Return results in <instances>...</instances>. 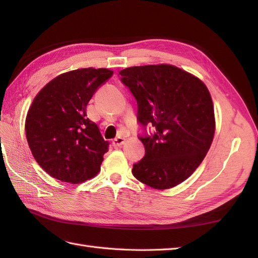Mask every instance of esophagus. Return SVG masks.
Returning a JSON list of instances; mask_svg holds the SVG:
<instances>
[{"label":"esophagus","mask_w":258,"mask_h":258,"mask_svg":"<svg viewBox=\"0 0 258 258\" xmlns=\"http://www.w3.org/2000/svg\"><path fill=\"white\" fill-rule=\"evenodd\" d=\"M125 142H126V140L124 138H122V136H118V138H116L113 141V146L114 147H119V146H122L125 143Z\"/></svg>","instance_id":"esophagus-1"}]
</instances>
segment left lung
Instances as JSON below:
<instances>
[{
	"label": "left lung",
	"instance_id": "obj_1",
	"mask_svg": "<svg viewBox=\"0 0 258 258\" xmlns=\"http://www.w3.org/2000/svg\"><path fill=\"white\" fill-rule=\"evenodd\" d=\"M138 101V118L155 127L140 138L143 160L133 175L155 189H168L187 179L204 160L215 133L210 91L199 78L171 64L143 65L119 72Z\"/></svg>",
	"mask_w": 258,
	"mask_h": 258
}]
</instances>
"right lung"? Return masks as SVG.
Instances as JSON below:
<instances>
[{"label":"right lung","instance_id":"obj_1","mask_svg":"<svg viewBox=\"0 0 258 258\" xmlns=\"http://www.w3.org/2000/svg\"><path fill=\"white\" fill-rule=\"evenodd\" d=\"M108 69H78L59 74L33 100L25 134L33 157L52 177L79 184L101 171L108 151L98 126L87 118L94 92L111 78Z\"/></svg>","mask_w":258,"mask_h":258}]
</instances>
